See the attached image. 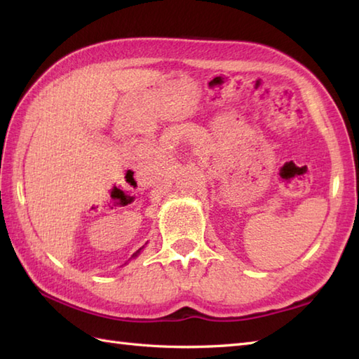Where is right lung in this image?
Returning a JSON list of instances; mask_svg holds the SVG:
<instances>
[{"instance_id": "add662e5", "label": "right lung", "mask_w": 359, "mask_h": 359, "mask_svg": "<svg viewBox=\"0 0 359 359\" xmlns=\"http://www.w3.org/2000/svg\"><path fill=\"white\" fill-rule=\"evenodd\" d=\"M140 250H142V248H140ZM140 250H139V251H137V253H134V255H133V257H135L137 255H139V253H140Z\"/></svg>"}]
</instances>
